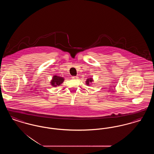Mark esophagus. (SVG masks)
Instances as JSON below:
<instances>
[{
	"label": "esophagus",
	"mask_w": 154,
	"mask_h": 154,
	"mask_svg": "<svg viewBox=\"0 0 154 154\" xmlns=\"http://www.w3.org/2000/svg\"><path fill=\"white\" fill-rule=\"evenodd\" d=\"M72 78L73 79H75V80H76V79H77L79 77H78L77 76H73Z\"/></svg>",
	"instance_id": "1"
}]
</instances>
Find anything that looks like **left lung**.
I'll list each match as a JSON object with an SVG mask.
<instances>
[{
	"instance_id": "left-lung-1",
	"label": "left lung",
	"mask_w": 154,
	"mask_h": 154,
	"mask_svg": "<svg viewBox=\"0 0 154 154\" xmlns=\"http://www.w3.org/2000/svg\"><path fill=\"white\" fill-rule=\"evenodd\" d=\"M92 81H93V80H92V79H87V80L86 81L87 84L89 85V83H91V82H92Z\"/></svg>"
}]
</instances>
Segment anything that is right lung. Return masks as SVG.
<instances>
[{"label": "right lung", "instance_id": "1", "mask_svg": "<svg viewBox=\"0 0 154 154\" xmlns=\"http://www.w3.org/2000/svg\"><path fill=\"white\" fill-rule=\"evenodd\" d=\"M64 79L62 77H58L57 75H55L53 77V79L52 80L51 85L54 87H57L58 85H59L63 82Z\"/></svg>", "mask_w": 154, "mask_h": 154}]
</instances>
